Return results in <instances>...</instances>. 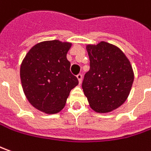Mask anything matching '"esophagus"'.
<instances>
[{"mask_svg": "<svg viewBox=\"0 0 151 151\" xmlns=\"http://www.w3.org/2000/svg\"><path fill=\"white\" fill-rule=\"evenodd\" d=\"M77 78L78 79V82H79V83H82V78H83V76H82V74H81V73L78 74V75H77Z\"/></svg>", "mask_w": 151, "mask_h": 151, "instance_id": "esophagus-1", "label": "esophagus"}]
</instances>
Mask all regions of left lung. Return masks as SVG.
Segmentation results:
<instances>
[{
	"instance_id": "left-lung-1",
	"label": "left lung",
	"mask_w": 151,
	"mask_h": 151,
	"mask_svg": "<svg viewBox=\"0 0 151 151\" xmlns=\"http://www.w3.org/2000/svg\"><path fill=\"white\" fill-rule=\"evenodd\" d=\"M90 68L82 88L90 107L99 113L117 109L126 100L134 81L129 61L114 45L101 42L88 45Z\"/></svg>"
}]
</instances>
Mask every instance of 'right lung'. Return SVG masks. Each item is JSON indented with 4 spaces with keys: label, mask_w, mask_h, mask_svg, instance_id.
Masks as SVG:
<instances>
[{
    "label": "right lung",
    "mask_w": 151,
    "mask_h": 151,
    "mask_svg": "<svg viewBox=\"0 0 151 151\" xmlns=\"http://www.w3.org/2000/svg\"><path fill=\"white\" fill-rule=\"evenodd\" d=\"M71 43L58 40L42 42L32 47L22 61L20 76L25 95L41 111H61L70 91L78 84L67 59Z\"/></svg>",
    "instance_id": "right-lung-1"
}]
</instances>
